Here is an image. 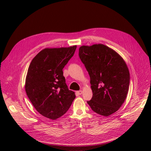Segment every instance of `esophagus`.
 <instances>
[{
	"instance_id": "obj_1",
	"label": "esophagus",
	"mask_w": 151,
	"mask_h": 151,
	"mask_svg": "<svg viewBox=\"0 0 151 151\" xmlns=\"http://www.w3.org/2000/svg\"><path fill=\"white\" fill-rule=\"evenodd\" d=\"M77 94H78L79 95L82 94H83V91H82V90H80V91H77Z\"/></svg>"
}]
</instances>
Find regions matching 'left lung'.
<instances>
[{
    "instance_id": "1",
    "label": "left lung",
    "mask_w": 151,
    "mask_h": 151,
    "mask_svg": "<svg viewBox=\"0 0 151 151\" xmlns=\"http://www.w3.org/2000/svg\"><path fill=\"white\" fill-rule=\"evenodd\" d=\"M79 55L90 76L93 91L87 103L99 115H111L124 103L129 91L130 73L125 62L103 44L81 46Z\"/></svg>"
}]
</instances>
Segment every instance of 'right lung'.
<instances>
[{"label":"right lung","mask_w":151,"mask_h":151,"mask_svg":"<svg viewBox=\"0 0 151 151\" xmlns=\"http://www.w3.org/2000/svg\"><path fill=\"white\" fill-rule=\"evenodd\" d=\"M76 48H45L30 63L25 82L27 96L36 111L50 119L64 115L76 98L68 90L62 70Z\"/></svg>","instance_id":"obj_1"}]
</instances>
